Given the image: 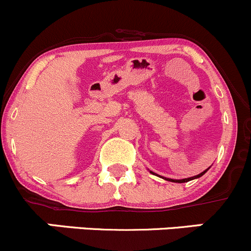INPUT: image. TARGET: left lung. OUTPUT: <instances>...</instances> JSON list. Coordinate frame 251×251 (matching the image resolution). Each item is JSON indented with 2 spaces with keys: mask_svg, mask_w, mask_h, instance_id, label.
Listing matches in <instances>:
<instances>
[{
  "mask_svg": "<svg viewBox=\"0 0 251 251\" xmlns=\"http://www.w3.org/2000/svg\"><path fill=\"white\" fill-rule=\"evenodd\" d=\"M209 170V169H206V170L205 171H203V173L201 174H199V175H197V176H193V177H188V178H183V179H173V178H164V179H168V181H171V182H178V183H183V182H188V181H192V179H194V178H199V177H201L203 176V175L206 173V171ZM151 174H154V173H151Z\"/></svg>",
  "mask_w": 251,
  "mask_h": 251,
  "instance_id": "8db88e82",
  "label": "left lung"
}]
</instances>
